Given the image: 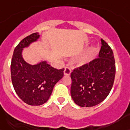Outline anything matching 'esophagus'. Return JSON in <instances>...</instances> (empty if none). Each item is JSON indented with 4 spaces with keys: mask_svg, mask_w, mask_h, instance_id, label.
I'll list each match as a JSON object with an SVG mask.
<instances>
[{
    "mask_svg": "<svg viewBox=\"0 0 130 130\" xmlns=\"http://www.w3.org/2000/svg\"><path fill=\"white\" fill-rule=\"evenodd\" d=\"M71 74V69L69 67H66L64 70V75L65 76H70Z\"/></svg>",
    "mask_w": 130,
    "mask_h": 130,
    "instance_id": "esophagus-1",
    "label": "esophagus"
}]
</instances>
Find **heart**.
Segmentation results:
<instances>
[{"instance_id":"obj_1","label":"heart","mask_w":130,"mask_h":130,"mask_svg":"<svg viewBox=\"0 0 130 130\" xmlns=\"http://www.w3.org/2000/svg\"><path fill=\"white\" fill-rule=\"evenodd\" d=\"M96 50V49L94 46H91L87 48L82 55L78 58V63L80 65H83L90 62L94 56Z\"/></svg>"}]
</instances>
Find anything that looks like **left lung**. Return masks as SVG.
Instances as JSON below:
<instances>
[{
    "label": "left lung",
    "instance_id": "1",
    "mask_svg": "<svg viewBox=\"0 0 130 130\" xmlns=\"http://www.w3.org/2000/svg\"><path fill=\"white\" fill-rule=\"evenodd\" d=\"M101 41L99 58L71 73V96L80 107H93L103 101L114 84L116 66L113 51Z\"/></svg>",
    "mask_w": 130,
    "mask_h": 130
}]
</instances>
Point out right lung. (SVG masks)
I'll use <instances>...</instances> for the list:
<instances>
[{
  "label": "right lung",
  "instance_id": "obj_1",
  "mask_svg": "<svg viewBox=\"0 0 130 130\" xmlns=\"http://www.w3.org/2000/svg\"><path fill=\"white\" fill-rule=\"evenodd\" d=\"M40 38L39 34L27 36L15 47L11 62V81L14 90L23 101L29 105L45 103L52 93L54 87L62 77L64 69L52 68L46 60L31 65L24 60L22 53Z\"/></svg>",
  "mask_w": 130,
  "mask_h": 130
}]
</instances>
